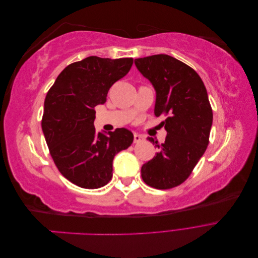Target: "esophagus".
<instances>
[{"instance_id": "esophagus-1", "label": "esophagus", "mask_w": 258, "mask_h": 258, "mask_svg": "<svg viewBox=\"0 0 258 258\" xmlns=\"http://www.w3.org/2000/svg\"><path fill=\"white\" fill-rule=\"evenodd\" d=\"M142 140H143V137H142L141 135L135 134V136H134V141H135V143H139V142H141Z\"/></svg>"}]
</instances>
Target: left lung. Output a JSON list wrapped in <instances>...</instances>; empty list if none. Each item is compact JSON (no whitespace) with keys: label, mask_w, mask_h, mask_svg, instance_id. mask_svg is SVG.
I'll list each match as a JSON object with an SVG mask.
<instances>
[{"label":"left lung","mask_w":258,"mask_h":258,"mask_svg":"<svg viewBox=\"0 0 258 258\" xmlns=\"http://www.w3.org/2000/svg\"><path fill=\"white\" fill-rule=\"evenodd\" d=\"M139 72L156 91L154 113L166 115V141L153 142L159 152L141 169L143 181L154 188L182 184L205 154L213 121L208 92L197 72L168 54L135 60Z\"/></svg>","instance_id":"obj_1"}]
</instances>
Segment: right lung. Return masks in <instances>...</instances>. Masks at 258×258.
<instances>
[{"instance_id": "obj_1", "label": "right lung", "mask_w": 258, "mask_h": 258, "mask_svg": "<svg viewBox=\"0 0 258 258\" xmlns=\"http://www.w3.org/2000/svg\"><path fill=\"white\" fill-rule=\"evenodd\" d=\"M132 58L90 56L68 66L57 77L44 102L42 129L60 173L87 189L106 185L113 159L134 142L126 128L97 132L95 106L106 102L112 85L126 75Z\"/></svg>"}]
</instances>
